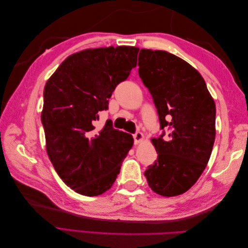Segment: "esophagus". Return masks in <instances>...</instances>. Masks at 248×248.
<instances>
[{"mask_svg":"<svg viewBox=\"0 0 248 248\" xmlns=\"http://www.w3.org/2000/svg\"><path fill=\"white\" fill-rule=\"evenodd\" d=\"M133 139H134V144L138 145V144H140V142L144 140V134H142L140 131H138V132L133 134Z\"/></svg>","mask_w":248,"mask_h":248,"instance_id":"obj_1","label":"esophagus"}]
</instances>
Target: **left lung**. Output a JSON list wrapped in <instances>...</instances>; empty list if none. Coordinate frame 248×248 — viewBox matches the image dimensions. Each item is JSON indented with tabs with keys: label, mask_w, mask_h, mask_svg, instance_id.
Returning <instances> with one entry per match:
<instances>
[{
	"label": "left lung",
	"mask_w": 248,
	"mask_h": 248,
	"mask_svg": "<svg viewBox=\"0 0 248 248\" xmlns=\"http://www.w3.org/2000/svg\"><path fill=\"white\" fill-rule=\"evenodd\" d=\"M139 74L151 93L164 133L151 141L158 156L144 172L162 197H176L196 184L215 140V102L200 72L170 52L140 49Z\"/></svg>",
	"instance_id": "1"
}]
</instances>
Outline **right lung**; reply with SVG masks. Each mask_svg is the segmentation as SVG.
<instances>
[{"instance_id": "obj_1", "label": "right lung", "mask_w": 248, "mask_h": 248, "mask_svg": "<svg viewBox=\"0 0 248 248\" xmlns=\"http://www.w3.org/2000/svg\"><path fill=\"white\" fill-rule=\"evenodd\" d=\"M139 50L109 46L78 51L44 87L41 121L47 155L64 183L82 196L108 190L133 145L131 134L108 124L93 134V123L97 112L108 108L117 85L137 66Z\"/></svg>"}]
</instances>
